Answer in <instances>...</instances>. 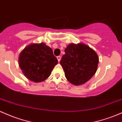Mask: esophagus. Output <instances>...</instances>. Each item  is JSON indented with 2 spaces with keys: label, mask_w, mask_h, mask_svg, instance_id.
Masks as SVG:
<instances>
[{
  "label": "esophagus",
  "mask_w": 122,
  "mask_h": 122,
  "mask_svg": "<svg viewBox=\"0 0 122 122\" xmlns=\"http://www.w3.org/2000/svg\"><path fill=\"white\" fill-rule=\"evenodd\" d=\"M57 60H58V61H59H59H61V57L60 56H57Z\"/></svg>",
  "instance_id": "obj_1"
}]
</instances>
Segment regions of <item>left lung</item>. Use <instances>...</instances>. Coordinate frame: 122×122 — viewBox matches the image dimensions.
<instances>
[{
	"label": "left lung",
	"instance_id": "obj_1",
	"mask_svg": "<svg viewBox=\"0 0 122 122\" xmlns=\"http://www.w3.org/2000/svg\"><path fill=\"white\" fill-rule=\"evenodd\" d=\"M60 63L67 79L74 85L88 81L97 69L98 57L93 50L84 44H70L65 50Z\"/></svg>",
	"mask_w": 122,
	"mask_h": 122
}]
</instances>
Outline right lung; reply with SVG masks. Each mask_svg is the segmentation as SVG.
<instances>
[{"instance_id":"right-lung-1","label":"right lung","mask_w":122,"mask_h":122,"mask_svg":"<svg viewBox=\"0 0 122 122\" xmlns=\"http://www.w3.org/2000/svg\"><path fill=\"white\" fill-rule=\"evenodd\" d=\"M57 63L52 50L44 43L27 46L19 56V65L25 76L35 82L47 79Z\"/></svg>"}]
</instances>
